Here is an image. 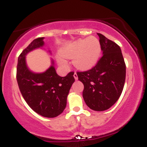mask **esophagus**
I'll list each match as a JSON object with an SVG mask.
<instances>
[{"instance_id":"1","label":"esophagus","mask_w":147,"mask_h":147,"mask_svg":"<svg viewBox=\"0 0 147 147\" xmlns=\"http://www.w3.org/2000/svg\"><path fill=\"white\" fill-rule=\"evenodd\" d=\"M74 77H75V79H76V80H77V79H78V76H77V74L76 73V72H75V73H74Z\"/></svg>"}]
</instances>
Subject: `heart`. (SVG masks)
Masks as SVG:
<instances>
[{
    "instance_id": "1",
    "label": "heart",
    "mask_w": 147,
    "mask_h": 147,
    "mask_svg": "<svg viewBox=\"0 0 147 147\" xmlns=\"http://www.w3.org/2000/svg\"><path fill=\"white\" fill-rule=\"evenodd\" d=\"M101 54V45L95 36L76 41L61 50V57L73 59L72 63L76 68L86 70L92 68L98 61ZM60 65H66L67 62L63 58H58Z\"/></svg>"
}]
</instances>
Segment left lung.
Returning <instances> with one entry per match:
<instances>
[{
    "instance_id": "left-lung-1",
    "label": "left lung",
    "mask_w": 147,
    "mask_h": 147,
    "mask_svg": "<svg viewBox=\"0 0 147 147\" xmlns=\"http://www.w3.org/2000/svg\"><path fill=\"white\" fill-rule=\"evenodd\" d=\"M103 52L95 66L77 72L83 83V97L86 105L96 111L109 109L120 97L126 78V64L117 43L97 33Z\"/></svg>"
}]
</instances>
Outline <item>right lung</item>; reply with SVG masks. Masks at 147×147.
I'll return each mask as SVG.
<instances>
[{"label":"right lung","instance_id":"add662e5","mask_svg":"<svg viewBox=\"0 0 147 147\" xmlns=\"http://www.w3.org/2000/svg\"><path fill=\"white\" fill-rule=\"evenodd\" d=\"M43 37L36 38L18 57L16 79L23 98L34 111L45 117H55L66 106L67 97L75 82L73 72L65 77L57 74L53 61L46 71L34 73L28 68L25 55L44 45Z\"/></svg>","mask_w":147,"mask_h":147}]
</instances>
